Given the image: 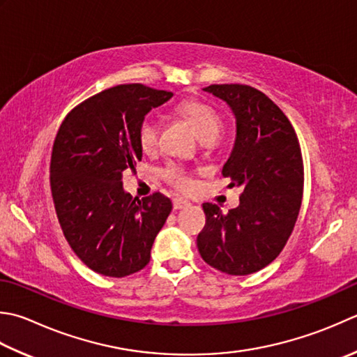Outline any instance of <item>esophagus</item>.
<instances>
[{
  "label": "esophagus",
  "mask_w": 357,
  "mask_h": 357,
  "mask_svg": "<svg viewBox=\"0 0 357 357\" xmlns=\"http://www.w3.org/2000/svg\"><path fill=\"white\" fill-rule=\"evenodd\" d=\"M188 206H190V202L183 199V198H174L173 199V208H174V211H181V208H185Z\"/></svg>",
  "instance_id": "esophagus-1"
}]
</instances>
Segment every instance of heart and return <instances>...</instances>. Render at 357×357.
I'll use <instances>...</instances> for the list:
<instances>
[{"label":"heart","mask_w":357,"mask_h":357,"mask_svg":"<svg viewBox=\"0 0 357 357\" xmlns=\"http://www.w3.org/2000/svg\"><path fill=\"white\" fill-rule=\"evenodd\" d=\"M178 113L187 119L193 127L199 141L202 142H213L220 136L222 130V119L218 111L212 105L201 100H184L178 105ZM160 125L155 116H146L139 125L137 137L144 151H153L159 142ZM162 176L169 184L179 188L183 192H188L193 187V181L188 176L184 167L170 164L167 165Z\"/></svg>","instance_id":"obj_1"}]
</instances>
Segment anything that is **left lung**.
<instances>
[{
    "mask_svg": "<svg viewBox=\"0 0 357 357\" xmlns=\"http://www.w3.org/2000/svg\"><path fill=\"white\" fill-rule=\"evenodd\" d=\"M204 91L235 116V144L222 176L243 193L229 213L212 202L202 204L206 226L198 250L229 275L254 274L275 260L294 229L303 197L302 151L289 119L261 91L238 83Z\"/></svg>",
    "mask_w": 357,
    "mask_h": 357,
    "instance_id": "left-lung-1",
    "label": "left lung"
}]
</instances>
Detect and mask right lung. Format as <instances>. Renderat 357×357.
<instances>
[{
  "label": "right lung",
  "mask_w": 357,
  "mask_h": 357,
  "mask_svg": "<svg viewBox=\"0 0 357 357\" xmlns=\"http://www.w3.org/2000/svg\"><path fill=\"white\" fill-rule=\"evenodd\" d=\"M173 93L141 83L89 97L63 121L51 156V190L65 238L97 274L125 277L144 269L172 212V201L123 190L122 176L142 159L139 125Z\"/></svg>",
  "instance_id": "right-lung-1"
}]
</instances>
